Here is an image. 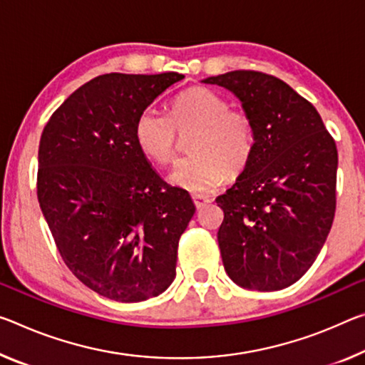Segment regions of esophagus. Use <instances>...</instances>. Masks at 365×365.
<instances>
[{"label":"esophagus","instance_id":"esophagus-1","mask_svg":"<svg viewBox=\"0 0 365 365\" xmlns=\"http://www.w3.org/2000/svg\"><path fill=\"white\" fill-rule=\"evenodd\" d=\"M211 198L210 196H206V195H193V203H195V206L198 207H203V206H206L207 203H211Z\"/></svg>","mask_w":365,"mask_h":365}]
</instances>
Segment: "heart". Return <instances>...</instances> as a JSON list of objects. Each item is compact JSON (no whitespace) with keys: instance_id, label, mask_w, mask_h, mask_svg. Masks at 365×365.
Instances as JSON below:
<instances>
[{"instance_id":"heart-1","label":"heart","mask_w":365,"mask_h":365,"mask_svg":"<svg viewBox=\"0 0 365 365\" xmlns=\"http://www.w3.org/2000/svg\"><path fill=\"white\" fill-rule=\"evenodd\" d=\"M193 135V155L173 165L169 180L190 193H210L221 187L229 172L242 170L253 149L250 117L232 110L222 96L192 88L173 101L170 117L144 108L135 121V141L149 160L169 164L175 159L178 135Z\"/></svg>"}]
</instances>
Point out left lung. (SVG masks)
<instances>
[{
  "mask_svg": "<svg viewBox=\"0 0 365 365\" xmlns=\"http://www.w3.org/2000/svg\"><path fill=\"white\" fill-rule=\"evenodd\" d=\"M203 83L232 92L253 125L250 159L216 198L225 273L244 289L279 291L307 273L331 229L336 144L317 108L284 81L240 69Z\"/></svg>",
  "mask_w": 365,
  "mask_h": 365,
  "instance_id": "left-lung-1",
  "label": "left lung"
}]
</instances>
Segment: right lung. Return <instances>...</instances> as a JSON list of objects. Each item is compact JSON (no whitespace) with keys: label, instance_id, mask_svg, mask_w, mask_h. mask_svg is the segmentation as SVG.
Returning <instances> with one entry per match:
<instances>
[{"label":"right lung","instance_id":"1","mask_svg":"<svg viewBox=\"0 0 365 365\" xmlns=\"http://www.w3.org/2000/svg\"><path fill=\"white\" fill-rule=\"evenodd\" d=\"M178 73L97 76L61 103L38 146L37 196L58 252L92 291L141 302L175 279L177 248L195 214L135 141V121Z\"/></svg>","mask_w":365,"mask_h":365}]
</instances>
